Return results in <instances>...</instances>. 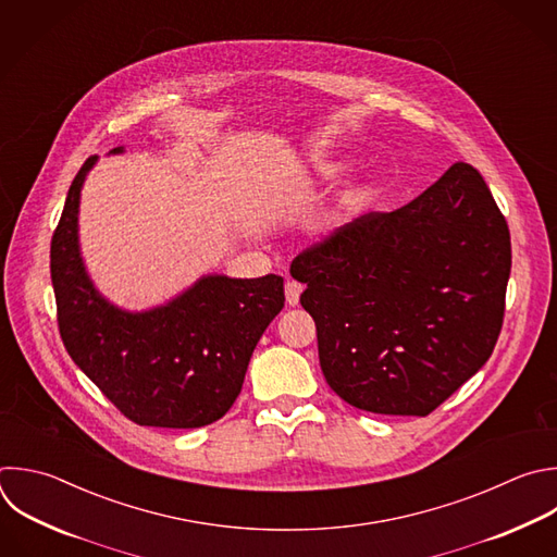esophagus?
Returning <instances> with one entry per match:
<instances>
[{
	"mask_svg": "<svg viewBox=\"0 0 557 557\" xmlns=\"http://www.w3.org/2000/svg\"><path fill=\"white\" fill-rule=\"evenodd\" d=\"M301 290H304V286L299 282H295V280L286 282V304L288 306H297Z\"/></svg>",
	"mask_w": 557,
	"mask_h": 557,
	"instance_id": "esophagus-1",
	"label": "esophagus"
}]
</instances>
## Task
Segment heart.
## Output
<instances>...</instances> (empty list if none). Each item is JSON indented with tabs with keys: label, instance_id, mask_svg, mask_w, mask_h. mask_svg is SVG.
<instances>
[{
	"label": "heart",
	"instance_id": "1",
	"mask_svg": "<svg viewBox=\"0 0 557 557\" xmlns=\"http://www.w3.org/2000/svg\"><path fill=\"white\" fill-rule=\"evenodd\" d=\"M327 176H332L330 170L321 172V178H327ZM364 195H367V188H364L362 181H351V183H347L345 190L341 193V197H338V201H336V206L314 225V236L321 238V240H325V238L338 234V232L343 230L347 216L360 206V201L364 199Z\"/></svg>",
	"mask_w": 557,
	"mask_h": 557
}]
</instances>
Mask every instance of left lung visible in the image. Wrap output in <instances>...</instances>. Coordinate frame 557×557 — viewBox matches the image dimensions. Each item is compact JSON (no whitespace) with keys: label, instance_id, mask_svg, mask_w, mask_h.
<instances>
[{"label":"left lung","instance_id":"8db88e82","mask_svg":"<svg viewBox=\"0 0 557 557\" xmlns=\"http://www.w3.org/2000/svg\"><path fill=\"white\" fill-rule=\"evenodd\" d=\"M509 271L507 223L461 161L411 203L356 219L290 264L332 392L362 411L420 418L492 356Z\"/></svg>","mask_w":557,"mask_h":557}]
</instances>
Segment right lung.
<instances>
[{
    "mask_svg": "<svg viewBox=\"0 0 557 557\" xmlns=\"http://www.w3.org/2000/svg\"><path fill=\"white\" fill-rule=\"evenodd\" d=\"M124 146L109 150L122 154ZM89 157L70 185L52 238L59 327L83 374L135 424L199 429L238 398L251 354L284 308V280L206 273L168 301L128 310L94 284L78 236Z\"/></svg>",
    "mask_w": 557,
    "mask_h": 557,
    "instance_id": "add662e5",
    "label": "right lung"
}]
</instances>
